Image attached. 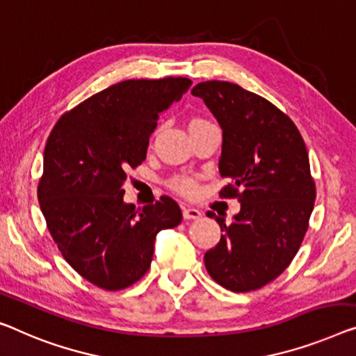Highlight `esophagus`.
<instances>
[{
  "label": "esophagus",
  "mask_w": 356,
  "mask_h": 356,
  "mask_svg": "<svg viewBox=\"0 0 356 356\" xmlns=\"http://www.w3.org/2000/svg\"><path fill=\"white\" fill-rule=\"evenodd\" d=\"M182 214H184V219H198L201 217V211L196 209V208H184L182 209Z\"/></svg>",
  "instance_id": "obj_1"
}]
</instances>
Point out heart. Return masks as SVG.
<instances>
[{
	"instance_id": "b5f03b06",
	"label": "heart",
	"mask_w": 356,
	"mask_h": 356,
	"mask_svg": "<svg viewBox=\"0 0 356 356\" xmlns=\"http://www.w3.org/2000/svg\"><path fill=\"white\" fill-rule=\"evenodd\" d=\"M200 123H206V121H203V120H192V121H190V124H200ZM176 185H177V188L180 190V192H184V193H190L193 190V182H192V180H188V179L179 180Z\"/></svg>"
}]
</instances>
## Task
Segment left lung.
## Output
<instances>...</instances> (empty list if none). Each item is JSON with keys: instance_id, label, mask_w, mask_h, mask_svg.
I'll return each mask as SVG.
<instances>
[{"instance_id": "1", "label": "left lung", "mask_w": 356, "mask_h": 356, "mask_svg": "<svg viewBox=\"0 0 356 356\" xmlns=\"http://www.w3.org/2000/svg\"><path fill=\"white\" fill-rule=\"evenodd\" d=\"M222 129L219 172L232 184L240 212L220 225V241L204 254L211 278L233 293L273 281L293 261L309 229L315 203L309 153L296 124L273 104L229 81L196 84Z\"/></svg>"}]
</instances>
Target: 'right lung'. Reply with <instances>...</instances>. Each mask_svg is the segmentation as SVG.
<instances>
[{"instance_id":"right-lung-1","label":"right lung","mask_w":356,"mask_h":356,"mask_svg":"<svg viewBox=\"0 0 356 356\" xmlns=\"http://www.w3.org/2000/svg\"><path fill=\"white\" fill-rule=\"evenodd\" d=\"M192 86L188 78L127 79L62 116L44 147L38 201L65 261L107 291L147 273L156 235L182 220L168 196L136 209L124 203L127 171L145 160L163 111Z\"/></svg>"}]
</instances>
